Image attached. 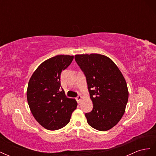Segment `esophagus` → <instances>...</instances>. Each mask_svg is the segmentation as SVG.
I'll list each match as a JSON object with an SVG mask.
<instances>
[{"mask_svg": "<svg viewBox=\"0 0 156 156\" xmlns=\"http://www.w3.org/2000/svg\"><path fill=\"white\" fill-rule=\"evenodd\" d=\"M82 98H83V97H82L81 96H78L76 98V100H77V101L78 103H81V100H82Z\"/></svg>", "mask_w": 156, "mask_h": 156, "instance_id": "esophagus-1", "label": "esophagus"}]
</instances>
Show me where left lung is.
<instances>
[{"mask_svg":"<svg viewBox=\"0 0 156 156\" xmlns=\"http://www.w3.org/2000/svg\"><path fill=\"white\" fill-rule=\"evenodd\" d=\"M86 77L93 109L85 114L88 124L105 131L116 126L125 112L128 89L119 68L107 56L100 54L75 55Z\"/></svg>","mask_w":156,"mask_h":156,"instance_id":"1","label":"left lung"}]
</instances>
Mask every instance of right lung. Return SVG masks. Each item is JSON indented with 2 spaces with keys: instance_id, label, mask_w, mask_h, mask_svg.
<instances>
[{
  "instance_id": "1",
  "label": "right lung",
  "mask_w": 156,
  "mask_h": 156,
  "mask_svg": "<svg viewBox=\"0 0 156 156\" xmlns=\"http://www.w3.org/2000/svg\"><path fill=\"white\" fill-rule=\"evenodd\" d=\"M73 56L57 55L42 62L31 76L27 91L30 111L38 123L48 130L66 126L76 109L75 99L68 98L60 89V75Z\"/></svg>"
}]
</instances>
